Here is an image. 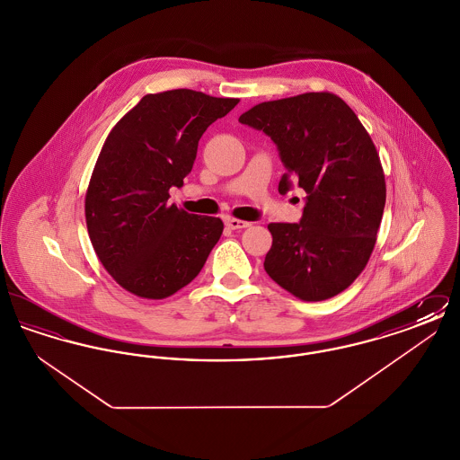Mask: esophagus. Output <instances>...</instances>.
I'll list each match as a JSON object with an SVG mask.
<instances>
[{
	"instance_id": "esophagus-1",
	"label": "esophagus",
	"mask_w": 460,
	"mask_h": 460,
	"mask_svg": "<svg viewBox=\"0 0 460 460\" xmlns=\"http://www.w3.org/2000/svg\"><path fill=\"white\" fill-rule=\"evenodd\" d=\"M226 226L229 227V229H233V231H238V229H244V227H250L252 226V222H246V220L240 219H226Z\"/></svg>"
}]
</instances>
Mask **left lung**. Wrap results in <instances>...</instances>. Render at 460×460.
I'll return each instance as SVG.
<instances>
[{
	"label": "left lung",
	"instance_id": "obj_1",
	"mask_svg": "<svg viewBox=\"0 0 460 460\" xmlns=\"http://www.w3.org/2000/svg\"><path fill=\"white\" fill-rule=\"evenodd\" d=\"M278 146L279 193H306L296 224H269L265 272L305 302L336 296L369 262L383 219L386 182L369 132L336 94L304 93L263 102L240 117Z\"/></svg>",
	"mask_w": 460,
	"mask_h": 460
}]
</instances>
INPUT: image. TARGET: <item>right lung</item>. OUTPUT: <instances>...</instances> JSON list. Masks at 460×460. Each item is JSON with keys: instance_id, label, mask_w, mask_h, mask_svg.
Returning <instances> with one entry per match:
<instances>
[{"instance_id": "right-lung-1", "label": "right lung", "mask_w": 460, "mask_h": 460, "mask_svg": "<svg viewBox=\"0 0 460 460\" xmlns=\"http://www.w3.org/2000/svg\"><path fill=\"white\" fill-rule=\"evenodd\" d=\"M193 89L146 94L110 131L89 181V240L110 276L132 295L162 300L190 285L219 241V217L169 203L207 128L238 105Z\"/></svg>"}]
</instances>
